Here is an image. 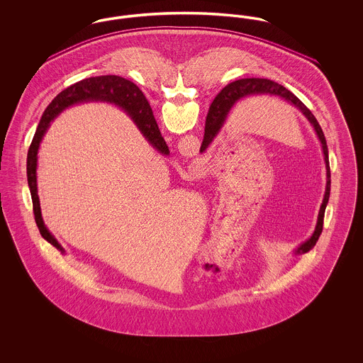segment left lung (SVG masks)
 Wrapping results in <instances>:
<instances>
[{
  "mask_svg": "<svg viewBox=\"0 0 363 363\" xmlns=\"http://www.w3.org/2000/svg\"><path fill=\"white\" fill-rule=\"evenodd\" d=\"M252 96H275L281 99L283 102L290 104L294 108H296L306 120L311 123V128L314 129L317 138L321 144L323 155H324V162H325V169H327V185H325V191H324V199L320 206L318 216H317V223L314 227V231L306 241L302 242L298 245L296 249H294V256H301L305 255L311 250V247L318 241L321 233H323V225H324V215H325V208L328 204L329 193H330V167H329L328 145L325 141V136L323 133V129L320 123L315 120V117L311 114V110L302 104L293 92H290L287 88H284L280 84H277L272 80L267 79H241L237 82H233L216 95L215 101L211 104L209 111H208L207 120H206V129H204V140L200 148V152L204 154L209 148V145L213 143V140L218 138L222 128L225 126V121L233 110V107L238 102H241L246 98Z\"/></svg>",
  "mask_w": 363,
  "mask_h": 363,
  "instance_id": "8db88e82",
  "label": "left lung"
}]
</instances>
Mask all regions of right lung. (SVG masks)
I'll return each mask as SVG.
<instances>
[{
	"instance_id": "obj_1",
	"label": "right lung",
	"mask_w": 363,
	"mask_h": 363,
	"mask_svg": "<svg viewBox=\"0 0 363 363\" xmlns=\"http://www.w3.org/2000/svg\"><path fill=\"white\" fill-rule=\"evenodd\" d=\"M92 102L118 106L138 126L140 133L148 141L150 145H152L162 155L167 156L170 154L169 147L164 138H162L160 130L157 128L151 106L143 95V92L129 80H125L123 77L114 76V74L89 77L82 82H77L76 84L68 86L67 89L60 92L45 110L40 122L36 128L33 143L28 148L27 179H28L30 191H31V199H33L35 222L39 228V233L46 241L50 242L52 246L57 247L62 255H65V249L61 246L60 242L55 240V237L46 227L42 218L40 201L38 196V179H36L38 152H39L42 140L48 133L49 128L52 126V122L62 111L77 104H92Z\"/></svg>"
}]
</instances>
